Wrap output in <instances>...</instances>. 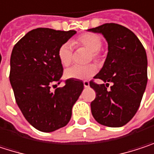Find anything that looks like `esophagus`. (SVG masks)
<instances>
[{"instance_id": "1", "label": "esophagus", "mask_w": 154, "mask_h": 154, "mask_svg": "<svg viewBox=\"0 0 154 154\" xmlns=\"http://www.w3.org/2000/svg\"><path fill=\"white\" fill-rule=\"evenodd\" d=\"M83 85H84L85 88H88V87H89V82H88V81H84V82H83Z\"/></svg>"}]
</instances>
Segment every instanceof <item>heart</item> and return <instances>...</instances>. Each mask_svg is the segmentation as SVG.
<instances>
[{
    "mask_svg": "<svg viewBox=\"0 0 154 154\" xmlns=\"http://www.w3.org/2000/svg\"><path fill=\"white\" fill-rule=\"evenodd\" d=\"M78 44L84 46L90 50V58L99 59L100 53L99 49L102 46V40L99 35L92 32H88L82 34L76 42ZM57 57L62 66H68L72 60V47L70 42L63 43L57 51ZM97 71V67L94 64L88 66H73L68 68L65 72V77L66 79L75 80H87L92 77Z\"/></svg>",
    "mask_w": 154,
    "mask_h": 154,
    "instance_id": "obj_1",
    "label": "heart"
}]
</instances>
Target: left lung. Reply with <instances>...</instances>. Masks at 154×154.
Listing matches in <instances>:
<instances>
[{"mask_svg": "<svg viewBox=\"0 0 154 154\" xmlns=\"http://www.w3.org/2000/svg\"><path fill=\"white\" fill-rule=\"evenodd\" d=\"M88 31L101 33L108 43L104 66L94 77L106 84L89 82L96 91V98L90 104L92 115L104 126H124L138 110L146 88L145 49L132 31L118 24H104ZM108 82H113L110 91Z\"/></svg>", "mask_w": 154, "mask_h": 154, "instance_id": "left-lung-1", "label": "left lung"}]
</instances>
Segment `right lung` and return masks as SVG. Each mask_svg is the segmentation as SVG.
Returning <instances> with one entry per match:
<instances>
[{
	"mask_svg": "<svg viewBox=\"0 0 154 154\" xmlns=\"http://www.w3.org/2000/svg\"><path fill=\"white\" fill-rule=\"evenodd\" d=\"M76 31L37 28L28 32L12 49L10 81L16 102L31 125L42 132H52L67 125L72 109L83 90L81 80L63 75L57 51Z\"/></svg>",
	"mask_w": 154,
	"mask_h": 154,
	"instance_id": "1",
	"label": "right lung"
}]
</instances>
